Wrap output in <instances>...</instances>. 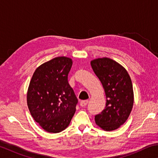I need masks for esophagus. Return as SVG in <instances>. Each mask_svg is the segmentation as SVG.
<instances>
[{
    "mask_svg": "<svg viewBox=\"0 0 158 158\" xmlns=\"http://www.w3.org/2000/svg\"><path fill=\"white\" fill-rule=\"evenodd\" d=\"M88 102H89V101H88V100H83V101H81V102H80V105H81V106H82V107H83V106H86Z\"/></svg>",
    "mask_w": 158,
    "mask_h": 158,
    "instance_id": "esophagus-1",
    "label": "esophagus"
}]
</instances>
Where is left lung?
<instances>
[{"mask_svg": "<svg viewBox=\"0 0 158 158\" xmlns=\"http://www.w3.org/2000/svg\"><path fill=\"white\" fill-rule=\"evenodd\" d=\"M90 65L105 90L106 106L95 116L99 127L105 131L115 130L127 121L134 104L132 81L121 64L109 58H99Z\"/></svg>", "mask_w": 158, "mask_h": 158, "instance_id": "obj_1", "label": "left lung"}]
</instances>
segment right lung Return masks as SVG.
<instances>
[{
	"label": "right lung",
	"instance_id": "obj_1",
	"mask_svg": "<svg viewBox=\"0 0 158 158\" xmlns=\"http://www.w3.org/2000/svg\"><path fill=\"white\" fill-rule=\"evenodd\" d=\"M70 58L59 56L44 63L34 72L27 92L32 117L47 132L58 133L68 127L78 100L68 80Z\"/></svg>",
	"mask_w": 158,
	"mask_h": 158
}]
</instances>
